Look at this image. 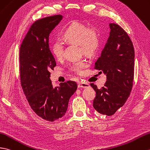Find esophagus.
<instances>
[{
	"label": "esophagus",
	"instance_id": "esophagus-1",
	"mask_svg": "<svg viewBox=\"0 0 150 150\" xmlns=\"http://www.w3.org/2000/svg\"><path fill=\"white\" fill-rule=\"evenodd\" d=\"M90 86L89 83H85V82H79V84H78V87L79 88H89Z\"/></svg>",
	"mask_w": 150,
	"mask_h": 150
}]
</instances>
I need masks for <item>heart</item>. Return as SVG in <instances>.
Wrapping results in <instances>:
<instances>
[{
    "label": "heart",
    "mask_w": 150,
    "mask_h": 150,
    "mask_svg": "<svg viewBox=\"0 0 150 150\" xmlns=\"http://www.w3.org/2000/svg\"><path fill=\"white\" fill-rule=\"evenodd\" d=\"M62 37L69 43L79 45L81 52L88 56L95 55L100 47V36L98 29L95 27H88L86 24L80 22H72L64 30ZM51 50L55 58L61 59L63 56V43L59 40L55 41L52 45ZM87 66V61L81 59L73 62L69 69L81 75Z\"/></svg>",
    "instance_id": "obj_1"
}]
</instances>
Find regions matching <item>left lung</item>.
Masks as SVG:
<instances>
[{"label": "left lung", "instance_id": "1", "mask_svg": "<svg viewBox=\"0 0 150 150\" xmlns=\"http://www.w3.org/2000/svg\"><path fill=\"white\" fill-rule=\"evenodd\" d=\"M110 35L97 59L95 69L107 76L104 87L91 83L96 91L93 107L99 113L112 116L123 106L133 86L134 48L130 37L120 25L109 23Z\"/></svg>", "mask_w": 150, "mask_h": 150}]
</instances>
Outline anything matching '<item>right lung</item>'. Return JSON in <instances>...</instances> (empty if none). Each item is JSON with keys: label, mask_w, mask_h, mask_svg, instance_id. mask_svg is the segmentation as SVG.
<instances>
[{"label": "right lung", "mask_w": 150, "mask_h": 150, "mask_svg": "<svg viewBox=\"0 0 150 150\" xmlns=\"http://www.w3.org/2000/svg\"><path fill=\"white\" fill-rule=\"evenodd\" d=\"M62 19L60 15L48 16L33 23L20 48V76L30 107L38 116L54 121L64 116L70 97L77 89L69 81L54 88L51 69L56 62L48 44L49 34Z\"/></svg>", "instance_id": "right-lung-1"}]
</instances>
